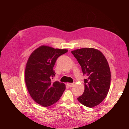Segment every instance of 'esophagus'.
I'll return each instance as SVG.
<instances>
[{
  "label": "esophagus",
  "instance_id": "1",
  "mask_svg": "<svg viewBox=\"0 0 129 129\" xmlns=\"http://www.w3.org/2000/svg\"><path fill=\"white\" fill-rule=\"evenodd\" d=\"M67 85H68L69 87L71 88V87H73L74 86V83H67Z\"/></svg>",
  "mask_w": 129,
  "mask_h": 129
}]
</instances>
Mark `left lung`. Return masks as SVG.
<instances>
[{
	"label": "left lung",
	"mask_w": 129,
	"mask_h": 129,
	"mask_svg": "<svg viewBox=\"0 0 129 129\" xmlns=\"http://www.w3.org/2000/svg\"><path fill=\"white\" fill-rule=\"evenodd\" d=\"M72 53L86 76L84 92L77 100L85 107H95L106 97L110 88L111 73L108 61L100 50L94 48L78 49Z\"/></svg>",
	"instance_id": "1"
}]
</instances>
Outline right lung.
<instances>
[{
    "instance_id": "add662e5",
    "label": "right lung",
    "mask_w": 129,
    "mask_h": 129,
    "mask_svg": "<svg viewBox=\"0 0 129 129\" xmlns=\"http://www.w3.org/2000/svg\"><path fill=\"white\" fill-rule=\"evenodd\" d=\"M68 52L42 46L31 54L27 61L25 78L27 90L37 103L47 107L59 100L66 89L63 83L53 82V67L57 58Z\"/></svg>"
}]
</instances>
